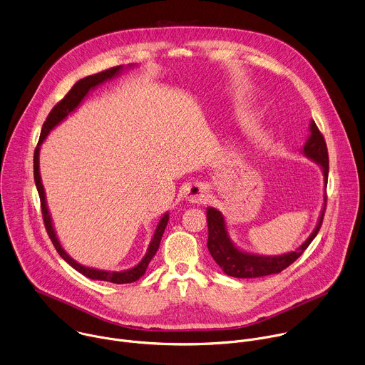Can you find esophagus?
<instances>
[{
	"label": "esophagus",
	"instance_id": "1",
	"mask_svg": "<svg viewBox=\"0 0 365 365\" xmlns=\"http://www.w3.org/2000/svg\"><path fill=\"white\" fill-rule=\"evenodd\" d=\"M184 197L190 201V202H194V204H201L207 200L208 197V192H207V187L202 184V182H194L191 185L187 187L185 192H184Z\"/></svg>",
	"mask_w": 365,
	"mask_h": 365
}]
</instances>
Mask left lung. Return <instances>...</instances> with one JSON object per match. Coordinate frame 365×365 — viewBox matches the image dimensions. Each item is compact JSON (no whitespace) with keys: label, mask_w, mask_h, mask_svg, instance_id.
Here are the masks:
<instances>
[{"label":"left lung","mask_w":365,"mask_h":365,"mask_svg":"<svg viewBox=\"0 0 365 365\" xmlns=\"http://www.w3.org/2000/svg\"><path fill=\"white\" fill-rule=\"evenodd\" d=\"M304 153L307 157L318 163L324 170L325 177V185L328 182V171H329V160H328V148L327 142L317 126L315 122H311V136L308 138ZM327 208V195H325V205L319 218V223L314 233L309 236V239L299 247L297 252H292L289 255L277 256V257H264V256H255L249 253H243L237 250L226 232L225 218L220 211L214 208H207V223H208V240L207 247L215 263L223 269V272L233 277H260L267 276L273 273H280L287 266L292 264L311 245V242L318 235L322 222H324V214Z\"/></svg>","instance_id":"left-lung-1"}]
</instances>
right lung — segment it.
I'll return each mask as SVG.
<instances>
[{
  "instance_id": "right-lung-1",
  "label": "right lung",
  "mask_w": 365,
  "mask_h": 365,
  "mask_svg": "<svg viewBox=\"0 0 365 365\" xmlns=\"http://www.w3.org/2000/svg\"><path fill=\"white\" fill-rule=\"evenodd\" d=\"M122 68V66H116V67H110L108 70H103V71H99L96 73V75H92V76H88V78H83L81 79L78 83L73 85V88L67 92V95L58 102L54 105V108L50 110L48 116L46 118V122L43 123V128H41V135H40V139H38V143L36 147V151H34V181H36V187H37V191H38V195H40V204H41V214H43V222H44V227L47 230V235L53 243V246L56 247L57 253L71 266L75 267L78 272H81L82 274H85L86 277L89 279H93V280H105V282H112V283H118V284H123V283H132L135 280H138L140 276H143L145 270H147L151 259L155 256L158 247H160V243H161V239H163V235L165 232V227H167V223H168V212L161 218V222L157 227V232L154 235V239L150 245V249L147 252V255H145V257L140 260V263L138 266H135L133 269H129V270H125V272H106V270H98V269H91V267H85L79 263H76L73 259L68 257V255L61 249L57 237H56V233L53 230V226H51V220H50V214H48V210H47V205H46V198H44V188H43V184H41V178H40V173H38V151H40V143L46 139V136L48 135V132L60 122L63 120L71 110H75L78 108V105L82 102V99L88 95V92L91 89H93L95 86H98L99 83L113 78L116 73Z\"/></svg>"
}]
</instances>
